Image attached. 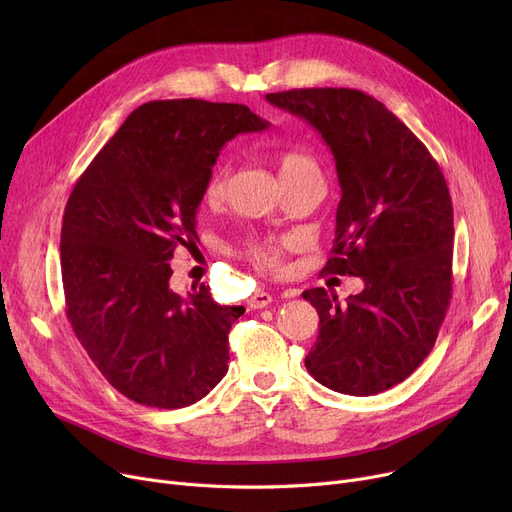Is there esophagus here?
<instances>
[{"mask_svg": "<svg viewBox=\"0 0 512 512\" xmlns=\"http://www.w3.org/2000/svg\"><path fill=\"white\" fill-rule=\"evenodd\" d=\"M272 299H274V297H272L270 292H263V290H261V292H255L253 297L249 299V307H251V309H263V307H267V305L272 303Z\"/></svg>", "mask_w": 512, "mask_h": 512, "instance_id": "obj_1", "label": "esophagus"}]
</instances>
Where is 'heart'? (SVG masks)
<instances>
[{
    "label": "heart",
    "mask_w": 512,
    "mask_h": 512,
    "mask_svg": "<svg viewBox=\"0 0 512 512\" xmlns=\"http://www.w3.org/2000/svg\"><path fill=\"white\" fill-rule=\"evenodd\" d=\"M278 170H280V178L288 180L294 176L313 172L317 168H315V161L307 153L284 151L278 157ZM228 176H230V168L226 164L213 172V176L209 178L207 188H205L207 203L215 205L224 199L226 188H228ZM288 245H290L288 238H253L245 245V257L255 267H259V270L278 272L284 265V251Z\"/></svg>",
    "instance_id": "heart-1"
}]
</instances>
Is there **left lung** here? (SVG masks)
I'll use <instances>...</instances> for the list:
<instances>
[{"label": "left lung", "instance_id": "1", "mask_svg": "<svg viewBox=\"0 0 512 512\" xmlns=\"http://www.w3.org/2000/svg\"><path fill=\"white\" fill-rule=\"evenodd\" d=\"M330 147L340 182L336 238L321 274L359 276L344 305L303 292L319 313L305 367L351 396L384 392L432 351L452 297V201L438 161L388 107L357 89L267 93Z\"/></svg>", "mask_w": 512, "mask_h": 512}]
</instances>
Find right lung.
Returning <instances> with one entry per match:
<instances>
[{"mask_svg":"<svg viewBox=\"0 0 512 512\" xmlns=\"http://www.w3.org/2000/svg\"><path fill=\"white\" fill-rule=\"evenodd\" d=\"M270 122L203 99L137 107L74 184L62 222L66 315L120 394L155 409L207 396L228 371V334L245 307L209 286L170 288V259L197 240L195 215L222 147Z\"/></svg>","mask_w":512,"mask_h":512,"instance_id":"add662e5","label":"right lung"}]
</instances>
